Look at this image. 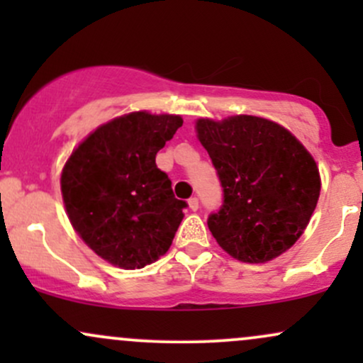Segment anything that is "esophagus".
I'll return each instance as SVG.
<instances>
[{
	"mask_svg": "<svg viewBox=\"0 0 363 363\" xmlns=\"http://www.w3.org/2000/svg\"><path fill=\"white\" fill-rule=\"evenodd\" d=\"M187 203H189V208L193 211H196L199 208V201H198V198H196V196H193V198L187 199Z\"/></svg>",
	"mask_w": 363,
	"mask_h": 363,
	"instance_id": "esophagus-1",
	"label": "esophagus"
}]
</instances>
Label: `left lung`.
<instances>
[{"label":"left lung","instance_id":"1","mask_svg":"<svg viewBox=\"0 0 363 363\" xmlns=\"http://www.w3.org/2000/svg\"><path fill=\"white\" fill-rule=\"evenodd\" d=\"M196 131L223 199L208 216L220 247L242 262H266L297 242L319 199L320 179L303 145L273 121L199 119Z\"/></svg>","mask_w":363,"mask_h":363}]
</instances>
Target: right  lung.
<instances>
[{
    "label": "right lung",
    "instance_id": "obj_1",
    "mask_svg": "<svg viewBox=\"0 0 363 363\" xmlns=\"http://www.w3.org/2000/svg\"><path fill=\"white\" fill-rule=\"evenodd\" d=\"M181 126L179 116L131 112L95 129L66 162L69 222L102 259L135 269L169 251L187 203L155 157Z\"/></svg>",
    "mask_w": 363,
    "mask_h": 363
}]
</instances>
